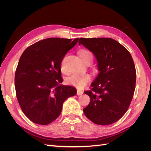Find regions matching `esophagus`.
Segmentation results:
<instances>
[{"mask_svg":"<svg viewBox=\"0 0 151 151\" xmlns=\"http://www.w3.org/2000/svg\"><path fill=\"white\" fill-rule=\"evenodd\" d=\"M83 91H80V90H77V96L83 95Z\"/></svg>","mask_w":151,"mask_h":151,"instance_id":"34e87169","label":"esophagus"}]
</instances>
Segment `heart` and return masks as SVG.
I'll return each mask as SVG.
<instances>
[{
	"mask_svg": "<svg viewBox=\"0 0 151 151\" xmlns=\"http://www.w3.org/2000/svg\"><path fill=\"white\" fill-rule=\"evenodd\" d=\"M79 56L85 63H90L93 60V54L88 50H82L79 52ZM61 70L64 72L63 62L61 64ZM91 79V76L89 74H74L68 77L66 80L69 85L77 87V88H83Z\"/></svg>",
	"mask_w": 151,
	"mask_h": 151,
	"instance_id": "1",
	"label": "heart"
}]
</instances>
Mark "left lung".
Masks as SVG:
<instances>
[{"mask_svg": "<svg viewBox=\"0 0 151 151\" xmlns=\"http://www.w3.org/2000/svg\"><path fill=\"white\" fill-rule=\"evenodd\" d=\"M82 44L96 58L99 74L85 94L90 103L83 111L91 122L107 125L125 115L133 98L136 70L130 52L116 40L109 38H81Z\"/></svg>", "mask_w": 151, "mask_h": 151, "instance_id": "left-lung-1", "label": "left lung"}]
</instances>
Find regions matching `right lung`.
<instances>
[{
  "label": "right lung",
  "instance_id": "obj_1",
  "mask_svg": "<svg viewBox=\"0 0 151 151\" xmlns=\"http://www.w3.org/2000/svg\"><path fill=\"white\" fill-rule=\"evenodd\" d=\"M78 40L45 39L21 56L15 73L16 97L22 112L33 123L50 124L60 115L63 102L76 94L74 87L60 84V64Z\"/></svg>",
  "mask_w": 151,
  "mask_h": 151
}]
</instances>
